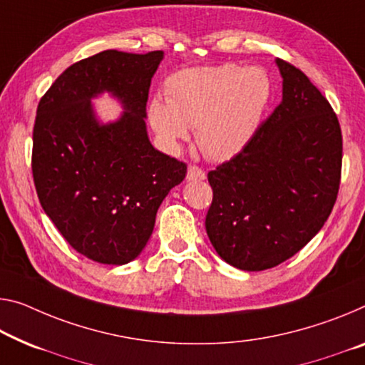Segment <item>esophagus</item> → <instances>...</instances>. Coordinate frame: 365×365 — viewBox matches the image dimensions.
I'll return each instance as SVG.
<instances>
[{"instance_id":"obj_1","label":"esophagus","mask_w":365,"mask_h":365,"mask_svg":"<svg viewBox=\"0 0 365 365\" xmlns=\"http://www.w3.org/2000/svg\"><path fill=\"white\" fill-rule=\"evenodd\" d=\"M205 173L197 166H189L187 168V181H204Z\"/></svg>"}]
</instances>
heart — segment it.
<instances>
[{
	"mask_svg": "<svg viewBox=\"0 0 365 365\" xmlns=\"http://www.w3.org/2000/svg\"><path fill=\"white\" fill-rule=\"evenodd\" d=\"M166 94L151 98L148 120L163 147L178 153L197 127V143L215 161L240 155L259 130L272 98L267 73L227 63L187 68L166 81Z\"/></svg>",
	"mask_w": 365,
	"mask_h": 365,
	"instance_id": "b5f03b06",
	"label": "heart"
}]
</instances>
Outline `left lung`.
Returning a JSON list of instances; mask_svg holds the SVG:
<instances>
[{"instance_id": "left-lung-1", "label": "left lung", "mask_w": 365, "mask_h": 365, "mask_svg": "<svg viewBox=\"0 0 365 365\" xmlns=\"http://www.w3.org/2000/svg\"><path fill=\"white\" fill-rule=\"evenodd\" d=\"M282 101L240 155L209 173L205 230L217 255L264 271L304 248L331 214L341 179L338 117L318 88L276 58Z\"/></svg>"}]
</instances>
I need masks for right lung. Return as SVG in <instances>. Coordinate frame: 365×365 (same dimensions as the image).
I'll return each mask as SVG.
<instances>
[{"label": "right lung", "mask_w": 365, "mask_h": 365, "mask_svg": "<svg viewBox=\"0 0 365 365\" xmlns=\"http://www.w3.org/2000/svg\"><path fill=\"white\" fill-rule=\"evenodd\" d=\"M163 50H104L71 65L37 108L32 175L47 217L78 253L122 266L147 246L156 212L187 166L151 145L147 101ZM108 92L124 111L98 119Z\"/></svg>", "instance_id": "right-lung-1"}]
</instances>
